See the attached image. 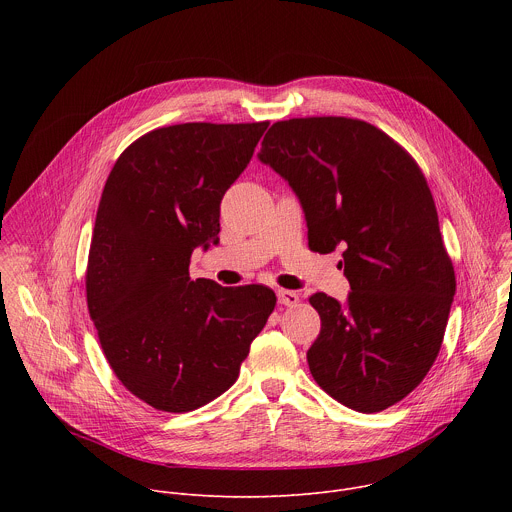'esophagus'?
Masks as SVG:
<instances>
[{
  "label": "esophagus",
  "mask_w": 512,
  "mask_h": 512,
  "mask_svg": "<svg viewBox=\"0 0 512 512\" xmlns=\"http://www.w3.org/2000/svg\"><path fill=\"white\" fill-rule=\"evenodd\" d=\"M277 300H279L281 306H296L300 302V294H298V291H291V289H279Z\"/></svg>",
  "instance_id": "34e87169"
}]
</instances>
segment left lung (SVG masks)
<instances>
[{
	"label": "left lung",
	"instance_id": "1",
	"mask_svg": "<svg viewBox=\"0 0 512 512\" xmlns=\"http://www.w3.org/2000/svg\"><path fill=\"white\" fill-rule=\"evenodd\" d=\"M259 160L300 196L310 249H342L352 289L346 306L310 296L322 320L308 350L314 381L360 413L399 403L437 358L456 294L421 168L385 131L350 117L277 121Z\"/></svg>",
	"mask_w": 512,
	"mask_h": 512
}]
</instances>
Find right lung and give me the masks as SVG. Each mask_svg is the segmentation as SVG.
<instances>
[{
    "label": "right lung",
    "mask_w": 512,
    "mask_h": 512,
    "mask_svg": "<svg viewBox=\"0 0 512 512\" xmlns=\"http://www.w3.org/2000/svg\"><path fill=\"white\" fill-rule=\"evenodd\" d=\"M269 121L180 123L135 139L97 210L87 306L121 385L158 411H194L239 377L275 308L265 285L190 279V255L218 243L221 200Z\"/></svg>",
    "instance_id": "obj_1"
}]
</instances>
